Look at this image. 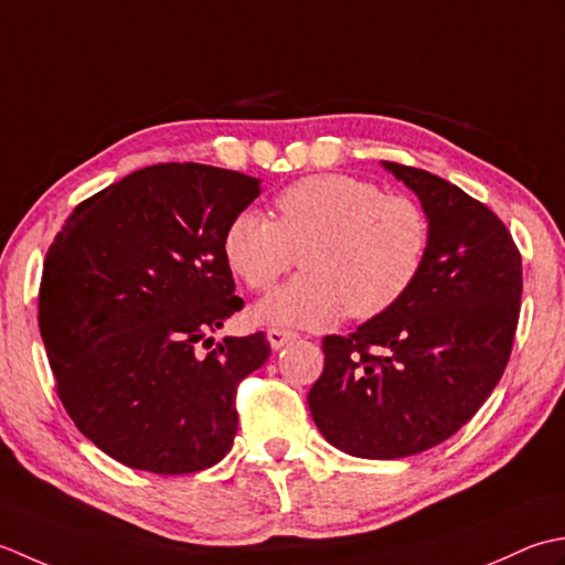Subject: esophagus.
<instances>
[{"mask_svg": "<svg viewBox=\"0 0 565 565\" xmlns=\"http://www.w3.org/2000/svg\"><path fill=\"white\" fill-rule=\"evenodd\" d=\"M292 339H297V333L295 331H287V329H270L268 331V341H270V347L278 351V349H282L287 341H292Z\"/></svg>", "mask_w": 565, "mask_h": 565, "instance_id": "esophagus-1", "label": "esophagus"}]
</instances>
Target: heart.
Masks as SVG:
<instances>
[{
	"instance_id": "obj_1",
	"label": "heart",
	"mask_w": 565,
	"mask_h": 565,
	"mask_svg": "<svg viewBox=\"0 0 565 565\" xmlns=\"http://www.w3.org/2000/svg\"><path fill=\"white\" fill-rule=\"evenodd\" d=\"M273 204L275 222L244 210L222 241L228 270L256 292L273 290L302 256L305 273L256 307L263 324L324 329L343 315L373 319L419 280L431 226L409 194L321 172L287 185Z\"/></svg>"
}]
</instances>
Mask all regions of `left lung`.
<instances>
[{
	"label": "left lung",
	"mask_w": 565,
	"mask_h": 565,
	"mask_svg": "<svg viewBox=\"0 0 565 565\" xmlns=\"http://www.w3.org/2000/svg\"><path fill=\"white\" fill-rule=\"evenodd\" d=\"M417 192L431 244L419 280L349 337H324L307 395L324 439L359 458H405L446 441L508 367L522 256L490 206L427 170L385 163Z\"/></svg>",
	"instance_id": "1"
}]
</instances>
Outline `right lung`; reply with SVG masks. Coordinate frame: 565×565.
I'll list each match as a JSON object with an SVG mask.
<instances>
[{
  "instance_id": "right-lung-1",
  "label": "right lung",
  "mask_w": 565,
  "mask_h": 565,
  "mask_svg": "<svg viewBox=\"0 0 565 565\" xmlns=\"http://www.w3.org/2000/svg\"><path fill=\"white\" fill-rule=\"evenodd\" d=\"M258 180L160 163L75 206L43 263L39 329L75 427L119 463L198 473L234 444L241 380L268 361L266 333L212 347L244 307L224 232Z\"/></svg>"
}]
</instances>
